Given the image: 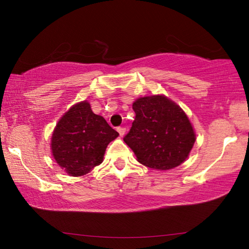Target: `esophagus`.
Here are the masks:
<instances>
[{
	"mask_svg": "<svg viewBox=\"0 0 249 249\" xmlns=\"http://www.w3.org/2000/svg\"><path fill=\"white\" fill-rule=\"evenodd\" d=\"M125 130H127V129L124 128V127H119V128H118V132H119V135L121 136V137H124V136Z\"/></svg>",
	"mask_w": 249,
	"mask_h": 249,
	"instance_id": "esophagus-1",
	"label": "esophagus"
}]
</instances>
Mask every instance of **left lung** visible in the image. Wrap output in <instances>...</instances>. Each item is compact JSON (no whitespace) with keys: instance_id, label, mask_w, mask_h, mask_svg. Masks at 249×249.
Instances as JSON below:
<instances>
[{"instance_id":"1","label":"left lung","mask_w":249,"mask_h":249,"mask_svg":"<svg viewBox=\"0 0 249 249\" xmlns=\"http://www.w3.org/2000/svg\"><path fill=\"white\" fill-rule=\"evenodd\" d=\"M136 117L124 141L148 168L169 170L192 151L195 132L185 112L162 95L141 97L132 104Z\"/></svg>"}]
</instances>
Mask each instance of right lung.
I'll return each instance as SVG.
<instances>
[{"mask_svg":"<svg viewBox=\"0 0 249 249\" xmlns=\"http://www.w3.org/2000/svg\"><path fill=\"white\" fill-rule=\"evenodd\" d=\"M119 136L88 102L73 105L57 122L52 153L61 168L73 177L84 176L103 162L107 145Z\"/></svg>","mask_w":249,"mask_h":249,"instance_id":"add662e5","label":"right lung"}]
</instances>
